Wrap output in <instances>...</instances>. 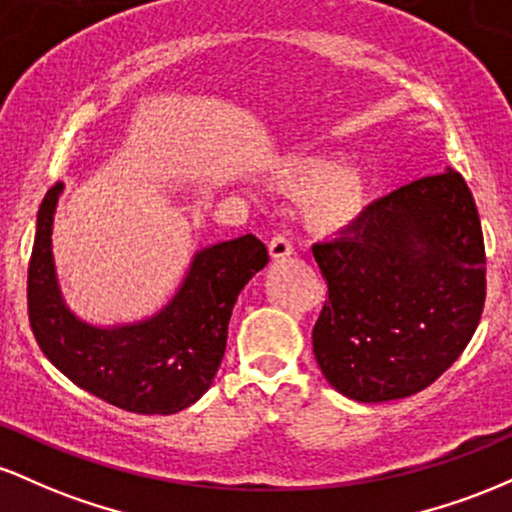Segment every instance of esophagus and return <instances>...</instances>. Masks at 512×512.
Listing matches in <instances>:
<instances>
[{"label": "esophagus", "instance_id": "obj_1", "mask_svg": "<svg viewBox=\"0 0 512 512\" xmlns=\"http://www.w3.org/2000/svg\"><path fill=\"white\" fill-rule=\"evenodd\" d=\"M291 252H293V243L284 236V233H276V236L269 240V255H272L274 260H281V257H289Z\"/></svg>", "mask_w": 512, "mask_h": 512}]
</instances>
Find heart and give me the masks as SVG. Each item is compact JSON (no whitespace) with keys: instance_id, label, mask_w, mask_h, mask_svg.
Listing matches in <instances>:
<instances>
[{"instance_id":"obj_1","label":"heart","mask_w":512,"mask_h":512,"mask_svg":"<svg viewBox=\"0 0 512 512\" xmlns=\"http://www.w3.org/2000/svg\"><path fill=\"white\" fill-rule=\"evenodd\" d=\"M276 180L293 195L315 192L310 202V216L317 226L339 228L349 223L361 207L363 178L354 166L337 168L330 156L293 158L281 163Z\"/></svg>"}]
</instances>
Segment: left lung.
Listing matches in <instances>:
<instances>
[{
  "label": "left lung",
  "mask_w": 512,
  "mask_h": 512,
  "mask_svg": "<svg viewBox=\"0 0 512 512\" xmlns=\"http://www.w3.org/2000/svg\"><path fill=\"white\" fill-rule=\"evenodd\" d=\"M327 301L313 351L356 402L421 392L460 358L481 320L486 252L479 211L455 170L375 199L330 243L313 245Z\"/></svg>",
  "instance_id": "left-lung-1"
}]
</instances>
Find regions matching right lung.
I'll return each mask as SVG.
<instances>
[{
	"label": "right lung",
	"instance_id": "right-lung-1",
	"mask_svg": "<svg viewBox=\"0 0 512 512\" xmlns=\"http://www.w3.org/2000/svg\"><path fill=\"white\" fill-rule=\"evenodd\" d=\"M62 182L38 211L28 262V320L43 354L81 390L134 414H175L195 404L226 351L238 293L269 262L252 233L199 250L161 313L120 327H93L62 301L52 262V216Z\"/></svg>",
	"mask_w": 512,
	"mask_h": 512
}]
</instances>
